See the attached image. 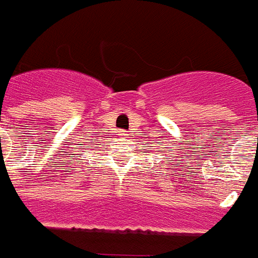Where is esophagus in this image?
<instances>
[{"mask_svg": "<svg viewBox=\"0 0 258 258\" xmlns=\"http://www.w3.org/2000/svg\"><path fill=\"white\" fill-rule=\"evenodd\" d=\"M121 136H126V133H125V132L122 131V132H121Z\"/></svg>", "mask_w": 258, "mask_h": 258, "instance_id": "esophagus-1", "label": "esophagus"}]
</instances>
